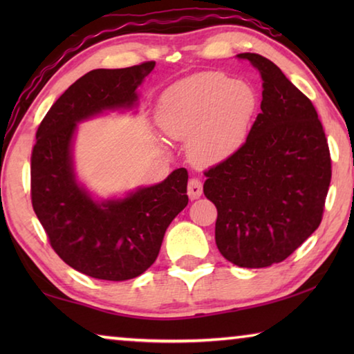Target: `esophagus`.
Returning <instances> with one entry per match:
<instances>
[{"mask_svg":"<svg viewBox=\"0 0 354 354\" xmlns=\"http://www.w3.org/2000/svg\"><path fill=\"white\" fill-rule=\"evenodd\" d=\"M187 194H189V198L190 200H196L200 198L201 194H203V184L200 179L196 178H192L189 181V187H187Z\"/></svg>","mask_w":354,"mask_h":354,"instance_id":"esophagus-1","label":"esophagus"}]
</instances>
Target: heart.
Masks as SVG:
<instances>
[{"label":"heart","mask_w":354,"mask_h":354,"mask_svg":"<svg viewBox=\"0 0 354 354\" xmlns=\"http://www.w3.org/2000/svg\"><path fill=\"white\" fill-rule=\"evenodd\" d=\"M257 107L259 95L250 82L209 71L167 88L159 100L158 123L171 139L187 142L192 162L206 167L237 153Z\"/></svg>","instance_id":"heart-1"}]
</instances>
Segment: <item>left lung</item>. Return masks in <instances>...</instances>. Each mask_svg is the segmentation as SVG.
<instances>
[{
  "mask_svg": "<svg viewBox=\"0 0 354 354\" xmlns=\"http://www.w3.org/2000/svg\"><path fill=\"white\" fill-rule=\"evenodd\" d=\"M262 77L261 113L243 145L205 171L217 207L215 243L239 267H270L319 227L331 183L325 131L310 100L277 65L242 53Z\"/></svg>",
  "mask_w": 354,
  "mask_h": 354,
  "instance_id": "left-lung-1",
  "label": "left lung"
}]
</instances>
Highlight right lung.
I'll use <instances>...</instances> for the list:
<instances>
[{
    "label": "right lung",
    "instance_id": "obj_1",
    "mask_svg": "<svg viewBox=\"0 0 354 354\" xmlns=\"http://www.w3.org/2000/svg\"><path fill=\"white\" fill-rule=\"evenodd\" d=\"M156 62L128 68H98L65 91L35 134L31 198L53 250L87 277L127 281L153 266L171 220L187 206V170L162 183L137 187L120 198L97 200L75 171L77 123L107 111L133 109L137 87Z\"/></svg>",
    "mask_w": 354,
    "mask_h": 354
}]
</instances>
